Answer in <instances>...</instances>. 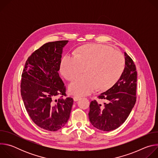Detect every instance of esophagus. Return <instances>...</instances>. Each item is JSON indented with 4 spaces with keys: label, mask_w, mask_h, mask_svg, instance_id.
<instances>
[{
    "label": "esophagus",
    "mask_w": 158,
    "mask_h": 158,
    "mask_svg": "<svg viewBox=\"0 0 158 158\" xmlns=\"http://www.w3.org/2000/svg\"><path fill=\"white\" fill-rule=\"evenodd\" d=\"M80 99H81V98L79 97V96H74V97H73V99H74V101H79Z\"/></svg>",
    "instance_id": "34e87169"
}]
</instances>
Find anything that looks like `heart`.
Returning <instances> with one entry per match:
<instances>
[{
  "label": "heart",
  "mask_w": 158,
  "mask_h": 158,
  "mask_svg": "<svg viewBox=\"0 0 158 158\" xmlns=\"http://www.w3.org/2000/svg\"><path fill=\"white\" fill-rule=\"evenodd\" d=\"M124 67L125 60L119 52L106 45L89 44L79 48L76 56L65 55L60 70L66 79L71 80L85 68V76L74 79L69 84V91L74 95L86 96L96 87L105 90L113 85Z\"/></svg>",
  "instance_id": "b5f03b06"
}]
</instances>
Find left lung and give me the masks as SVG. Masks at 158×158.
I'll list each match as a JSON object with an SVG mask.
<instances>
[{
    "instance_id": "obj_1",
    "label": "left lung",
    "mask_w": 158,
    "mask_h": 158,
    "mask_svg": "<svg viewBox=\"0 0 158 158\" xmlns=\"http://www.w3.org/2000/svg\"><path fill=\"white\" fill-rule=\"evenodd\" d=\"M125 67L119 80L99 99L104 103L91 101L89 112L92 125L104 131L114 130L122 125L136 101L137 72L132 59L124 52Z\"/></svg>"
}]
</instances>
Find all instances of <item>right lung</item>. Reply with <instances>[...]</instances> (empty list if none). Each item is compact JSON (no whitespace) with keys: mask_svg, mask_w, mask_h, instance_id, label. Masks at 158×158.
Here are the masks:
<instances>
[{"mask_svg":"<svg viewBox=\"0 0 158 158\" xmlns=\"http://www.w3.org/2000/svg\"><path fill=\"white\" fill-rule=\"evenodd\" d=\"M68 40L44 44L27 59L22 74L21 96L32 121L42 129L56 131L69 119L73 99L65 96L58 71L63 48Z\"/></svg>","mask_w":158,"mask_h":158,"instance_id":"right-lung-1","label":"right lung"}]
</instances>
